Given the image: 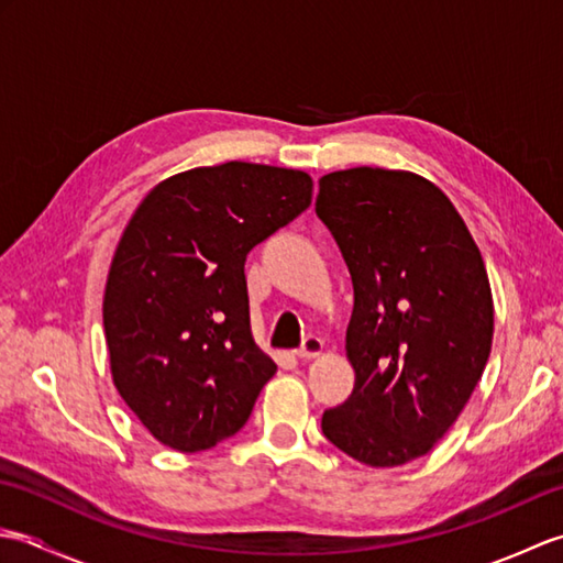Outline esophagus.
Masks as SVG:
<instances>
[{"label":"esophagus","instance_id":"34e87169","mask_svg":"<svg viewBox=\"0 0 563 563\" xmlns=\"http://www.w3.org/2000/svg\"><path fill=\"white\" fill-rule=\"evenodd\" d=\"M321 351H324V341L317 336H307L300 349L295 351V355L300 357V361H312V357H317Z\"/></svg>","mask_w":563,"mask_h":563}]
</instances>
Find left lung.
Returning a JSON list of instances; mask_svg holds the SVG:
<instances>
[{
	"label": "left lung",
	"mask_w": 563,
	"mask_h": 563,
	"mask_svg": "<svg viewBox=\"0 0 563 563\" xmlns=\"http://www.w3.org/2000/svg\"><path fill=\"white\" fill-rule=\"evenodd\" d=\"M317 214L353 280V394L321 416L349 457L397 466L457 421L492 353L494 300L479 246L438 186L411 172L319 178Z\"/></svg>",
	"instance_id": "left-lung-1"
}]
</instances>
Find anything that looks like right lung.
Wrapping results in <instances>:
<instances>
[{"label":"right lung","mask_w":563,"mask_h":563,"mask_svg":"<svg viewBox=\"0 0 563 563\" xmlns=\"http://www.w3.org/2000/svg\"><path fill=\"white\" fill-rule=\"evenodd\" d=\"M312 202L297 169L227 162L140 202L106 280L113 385L164 445L198 452L242 428L275 363L251 336L244 261Z\"/></svg>","instance_id":"right-lung-1"}]
</instances>
